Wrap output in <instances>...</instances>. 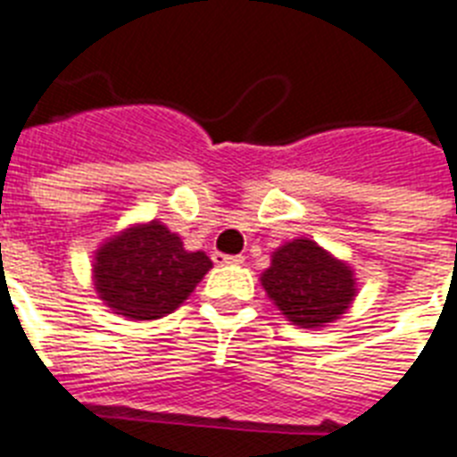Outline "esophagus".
I'll list each match as a JSON object with an SVG mask.
<instances>
[{
	"label": "esophagus",
	"mask_w": 457,
	"mask_h": 457,
	"mask_svg": "<svg viewBox=\"0 0 457 457\" xmlns=\"http://www.w3.org/2000/svg\"><path fill=\"white\" fill-rule=\"evenodd\" d=\"M213 262H218V265H241V262H244V255L216 253V255H213Z\"/></svg>",
	"instance_id": "esophagus-1"
}]
</instances>
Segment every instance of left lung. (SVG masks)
<instances>
[{"label": "left lung", "mask_w": 457, "mask_h": 457, "mask_svg": "<svg viewBox=\"0 0 457 457\" xmlns=\"http://www.w3.org/2000/svg\"><path fill=\"white\" fill-rule=\"evenodd\" d=\"M261 284L277 310L300 328L333 324L357 298L354 270L310 237L274 248Z\"/></svg>", "instance_id": "8db88e82"}]
</instances>
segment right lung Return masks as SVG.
Listing matches in <instances>:
<instances>
[{
  "label": "right lung",
  "instance_id": "1",
  "mask_svg": "<svg viewBox=\"0 0 457 457\" xmlns=\"http://www.w3.org/2000/svg\"><path fill=\"white\" fill-rule=\"evenodd\" d=\"M213 262L204 251H187L164 222H133L94 253V288L114 314L152 321L190 298Z\"/></svg>",
  "mask_w": 457,
  "mask_h": 457
}]
</instances>
